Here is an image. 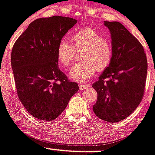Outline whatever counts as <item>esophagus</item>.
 <instances>
[{
    "label": "esophagus",
    "instance_id": "esophagus-1",
    "mask_svg": "<svg viewBox=\"0 0 155 155\" xmlns=\"http://www.w3.org/2000/svg\"><path fill=\"white\" fill-rule=\"evenodd\" d=\"M87 87H88V85H85V84H80V85H79V88H80L81 91L85 90Z\"/></svg>",
    "mask_w": 155,
    "mask_h": 155
}]
</instances>
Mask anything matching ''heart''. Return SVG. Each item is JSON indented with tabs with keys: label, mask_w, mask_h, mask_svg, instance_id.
Masks as SVG:
<instances>
[{
	"label": "heart",
	"mask_w": 155,
	"mask_h": 155,
	"mask_svg": "<svg viewBox=\"0 0 155 155\" xmlns=\"http://www.w3.org/2000/svg\"><path fill=\"white\" fill-rule=\"evenodd\" d=\"M81 62L75 64L69 72L71 79L84 82L95 73L102 71L111 62L113 46L107 38L91 26H84L71 35V43L61 39L58 44L56 57L58 63L68 68L73 63L75 51H81Z\"/></svg>",
	"instance_id": "1"
}]
</instances>
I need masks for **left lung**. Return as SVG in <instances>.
<instances>
[{"label":"left lung","mask_w":155,"mask_h":155,"mask_svg":"<svg viewBox=\"0 0 155 155\" xmlns=\"http://www.w3.org/2000/svg\"><path fill=\"white\" fill-rule=\"evenodd\" d=\"M111 33L110 65L92 87L97 99L93 110L99 119L116 123L138 107L145 94L148 71L146 54L139 41L119 22H104Z\"/></svg>","instance_id":"left-lung-1"}]
</instances>
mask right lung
I'll return each instance as SVG.
<instances>
[{"mask_svg": "<svg viewBox=\"0 0 155 155\" xmlns=\"http://www.w3.org/2000/svg\"><path fill=\"white\" fill-rule=\"evenodd\" d=\"M77 20L61 16L39 18L17 39L11 66L19 100L35 118L52 121L61 114L78 84L58 68V44Z\"/></svg>", "mask_w": 155, "mask_h": 155, "instance_id": "add662e5", "label": "right lung"}]
</instances>
